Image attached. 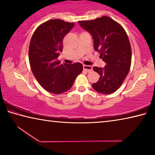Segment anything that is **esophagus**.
<instances>
[{
  "instance_id": "34e87169",
  "label": "esophagus",
  "mask_w": 155,
  "mask_h": 155,
  "mask_svg": "<svg viewBox=\"0 0 155 155\" xmlns=\"http://www.w3.org/2000/svg\"><path fill=\"white\" fill-rule=\"evenodd\" d=\"M83 70H85V71H87V72H90L93 70V68H92V66H91V65H83Z\"/></svg>"
}]
</instances>
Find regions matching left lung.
Here are the masks:
<instances>
[{
  "label": "left lung",
  "instance_id": "left-lung-1",
  "mask_svg": "<svg viewBox=\"0 0 155 155\" xmlns=\"http://www.w3.org/2000/svg\"><path fill=\"white\" fill-rule=\"evenodd\" d=\"M94 39V50L106 63L104 68L94 67L100 75L92 84L96 91L110 94L118 90L129 72L131 65V46L128 35L121 25L108 16L91 20L78 21Z\"/></svg>",
  "mask_w": 155,
  "mask_h": 155
}]
</instances>
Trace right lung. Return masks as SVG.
I'll use <instances>...</instances> for the list:
<instances>
[{"mask_svg":"<svg viewBox=\"0 0 155 155\" xmlns=\"http://www.w3.org/2000/svg\"><path fill=\"white\" fill-rule=\"evenodd\" d=\"M74 22L50 20L36 28L28 48V59L34 77L46 91L59 94L69 90L75 78L83 71L81 63L61 64L63 40L74 27Z\"/></svg>","mask_w":155,"mask_h":155,"instance_id":"add662e5","label":"right lung"}]
</instances>
